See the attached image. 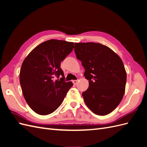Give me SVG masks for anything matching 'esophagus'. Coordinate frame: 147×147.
<instances>
[{
	"label": "esophagus",
	"instance_id": "esophagus-1",
	"mask_svg": "<svg viewBox=\"0 0 147 147\" xmlns=\"http://www.w3.org/2000/svg\"><path fill=\"white\" fill-rule=\"evenodd\" d=\"M72 82H73V83L74 84H77L78 83V80H75L72 81Z\"/></svg>",
	"mask_w": 147,
	"mask_h": 147
}]
</instances>
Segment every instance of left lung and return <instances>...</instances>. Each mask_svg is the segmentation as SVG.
Wrapping results in <instances>:
<instances>
[{
  "instance_id": "left-lung-1",
  "label": "left lung",
  "mask_w": 147,
  "mask_h": 147,
  "mask_svg": "<svg viewBox=\"0 0 147 147\" xmlns=\"http://www.w3.org/2000/svg\"><path fill=\"white\" fill-rule=\"evenodd\" d=\"M74 50L89 80V88L82 93L86 105L96 115L111 113L125 91L126 72L122 60L108 47L98 43H75Z\"/></svg>"
}]
</instances>
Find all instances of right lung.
<instances>
[{
    "label": "right lung",
    "mask_w": 147,
    "mask_h": 147,
    "mask_svg": "<svg viewBox=\"0 0 147 147\" xmlns=\"http://www.w3.org/2000/svg\"><path fill=\"white\" fill-rule=\"evenodd\" d=\"M74 48L73 42L51 39L35 47L24 60L21 87L26 102L37 114L55 112L72 86V82L65 81L61 63Z\"/></svg>",
    "instance_id": "add662e5"
}]
</instances>
